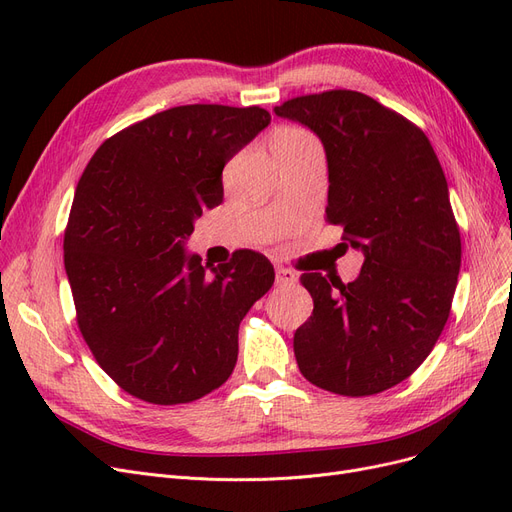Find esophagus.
<instances>
[{
    "label": "esophagus",
    "instance_id": "esophagus-1",
    "mask_svg": "<svg viewBox=\"0 0 512 512\" xmlns=\"http://www.w3.org/2000/svg\"><path fill=\"white\" fill-rule=\"evenodd\" d=\"M275 282H277V286H290L297 282V275H294L290 269L277 265L275 267Z\"/></svg>",
    "mask_w": 512,
    "mask_h": 512
}]
</instances>
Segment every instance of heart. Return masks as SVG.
Returning <instances> with one entry per match:
<instances>
[{
    "label": "heart",
    "mask_w": 512,
    "mask_h": 512,
    "mask_svg": "<svg viewBox=\"0 0 512 512\" xmlns=\"http://www.w3.org/2000/svg\"><path fill=\"white\" fill-rule=\"evenodd\" d=\"M307 147H318V143L312 134L301 128L284 126V128H277L271 136L273 153H288V151H299Z\"/></svg>",
    "instance_id": "heart-1"
}]
</instances>
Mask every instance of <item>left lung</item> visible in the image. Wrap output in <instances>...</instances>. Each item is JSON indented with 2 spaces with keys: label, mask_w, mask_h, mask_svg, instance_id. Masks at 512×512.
I'll list each match as a JSON object with an SVG mask.
<instances>
[{
  "label": "left lung",
  "mask_w": 512,
  "mask_h": 512,
  "mask_svg": "<svg viewBox=\"0 0 512 512\" xmlns=\"http://www.w3.org/2000/svg\"><path fill=\"white\" fill-rule=\"evenodd\" d=\"M312 130L329 168L327 220L365 262L354 282L303 273L314 312L294 333L301 374L363 397L421 365L451 312L461 239L429 138L359 91L333 89L275 106Z\"/></svg>",
  "instance_id": "left-lung-1"
}]
</instances>
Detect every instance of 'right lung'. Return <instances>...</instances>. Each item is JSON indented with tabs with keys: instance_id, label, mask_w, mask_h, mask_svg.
I'll return each instance as SVG.
<instances>
[{
	"instance_id": "right-lung-1",
	"label": "right lung",
	"mask_w": 512,
	"mask_h": 512,
	"mask_svg": "<svg viewBox=\"0 0 512 512\" xmlns=\"http://www.w3.org/2000/svg\"><path fill=\"white\" fill-rule=\"evenodd\" d=\"M269 123L258 106L168 108L104 141L76 185L64 265L79 329L106 374L149 404L222 386L243 316L273 286L262 254L213 267L185 250L222 203L224 166Z\"/></svg>"
}]
</instances>
